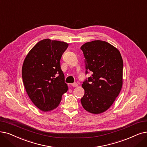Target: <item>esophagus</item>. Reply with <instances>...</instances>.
Here are the masks:
<instances>
[{
	"instance_id": "1",
	"label": "esophagus",
	"mask_w": 147,
	"mask_h": 147,
	"mask_svg": "<svg viewBox=\"0 0 147 147\" xmlns=\"http://www.w3.org/2000/svg\"><path fill=\"white\" fill-rule=\"evenodd\" d=\"M71 86L73 87H77V86H78V84H77V83H73V84H71Z\"/></svg>"
}]
</instances>
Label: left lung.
<instances>
[{"instance_id":"left-lung-1","label":"left lung","mask_w":147,"mask_h":147,"mask_svg":"<svg viewBox=\"0 0 147 147\" xmlns=\"http://www.w3.org/2000/svg\"><path fill=\"white\" fill-rule=\"evenodd\" d=\"M80 49L86 74L91 73L82 85L85 90L82 105L91 113H103L112 106L122 88V57L117 48L103 41L88 42Z\"/></svg>"}]
</instances>
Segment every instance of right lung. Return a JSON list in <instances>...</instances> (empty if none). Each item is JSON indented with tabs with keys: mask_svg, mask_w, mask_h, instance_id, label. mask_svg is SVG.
<instances>
[{
	"mask_svg": "<svg viewBox=\"0 0 147 147\" xmlns=\"http://www.w3.org/2000/svg\"><path fill=\"white\" fill-rule=\"evenodd\" d=\"M68 46L65 42L44 39L30 50L24 61V88L31 101L42 111L58 107L68 89L60 64Z\"/></svg>",
	"mask_w": 147,
	"mask_h": 147,
	"instance_id": "1",
	"label": "right lung"
}]
</instances>
